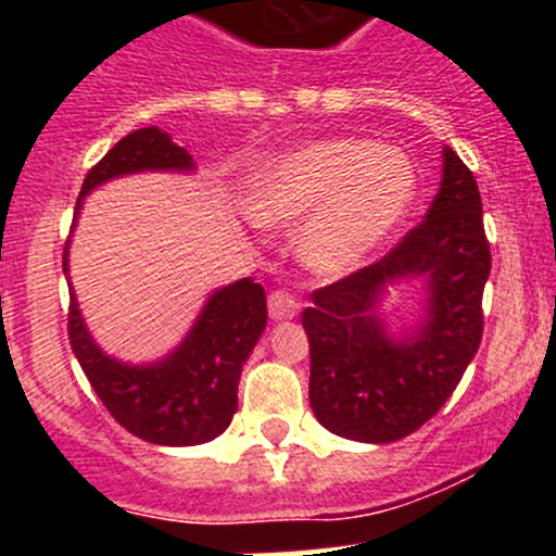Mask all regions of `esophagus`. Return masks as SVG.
Wrapping results in <instances>:
<instances>
[{
  "mask_svg": "<svg viewBox=\"0 0 556 556\" xmlns=\"http://www.w3.org/2000/svg\"><path fill=\"white\" fill-rule=\"evenodd\" d=\"M301 304L293 299V295L282 293V290H277V293L268 295V314H271V319H293L295 314H299Z\"/></svg>",
  "mask_w": 556,
  "mask_h": 556,
  "instance_id": "obj_1",
  "label": "esophagus"
}]
</instances>
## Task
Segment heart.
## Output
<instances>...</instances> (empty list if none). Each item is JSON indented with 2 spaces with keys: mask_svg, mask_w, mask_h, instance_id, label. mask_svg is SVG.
<instances>
[{
  "mask_svg": "<svg viewBox=\"0 0 556 556\" xmlns=\"http://www.w3.org/2000/svg\"><path fill=\"white\" fill-rule=\"evenodd\" d=\"M417 164L361 137L317 139L279 153L247 195L252 220L298 226L295 257L325 279L355 274L395 239L417 201Z\"/></svg>",
  "mask_w": 556,
  "mask_h": 556,
  "instance_id": "heart-1",
  "label": "heart"
}]
</instances>
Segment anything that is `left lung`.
I'll list each match as a JSON object with an SVG mask.
<instances>
[{
	"label": "left lung",
	"instance_id": "left-lung-1",
	"mask_svg": "<svg viewBox=\"0 0 556 556\" xmlns=\"http://www.w3.org/2000/svg\"><path fill=\"white\" fill-rule=\"evenodd\" d=\"M490 268L479 185L444 148L441 188L425 220L382 261L314 290L304 309L319 425L361 444H390L422 428L479 350ZM403 278L424 279V317L390 334L381 301Z\"/></svg>",
	"mask_w": 556,
	"mask_h": 556
}]
</instances>
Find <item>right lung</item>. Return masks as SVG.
I'll return each instance as SVG.
<instances>
[{
  "instance_id": "right-lung-1",
  "label": "right lung",
  "mask_w": 556,
  "mask_h": 556,
  "mask_svg": "<svg viewBox=\"0 0 556 556\" xmlns=\"http://www.w3.org/2000/svg\"><path fill=\"white\" fill-rule=\"evenodd\" d=\"M195 169L185 148L159 126L126 134L86 174L83 199L99 185L126 174ZM64 277L70 279V242L64 250ZM70 344L106 412L137 439L159 446H195L217 439L237 414L242 366L266 328V290L250 277L217 288L206 299L193 328L161 361L123 363L93 341L70 279Z\"/></svg>"
}]
</instances>
